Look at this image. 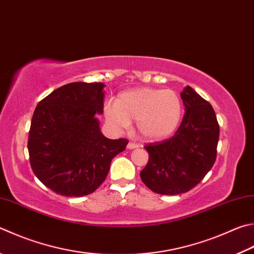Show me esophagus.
Returning <instances> with one entry per match:
<instances>
[{"label": "esophagus", "instance_id": "34e87169", "mask_svg": "<svg viewBox=\"0 0 254 254\" xmlns=\"http://www.w3.org/2000/svg\"><path fill=\"white\" fill-rule=\"evenodd\" d=\"M137 146H139V144H137V143H134V142H128V144H127V149H130V150H132V149H136Z\"/></svg>", "mask_w": 254, "mask_h": 254}]
</instances>
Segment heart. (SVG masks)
Listing matches in <instances>:
<instances>
[{
  "mask_svg": "<svg viewBox=\"0 0 254 254\" xmlns=\"http://www.w3.org/2000/svg\"><path fill=\"white\" fill-rule=\"evenodd\" d=\"M182 114V100L170 89L128 90L104 107V117L111 126L127 127L131 121H135L139 134L151 141L171 135L181 122Z\"/></svg>",
  "mask_w": 254,
  "mask_h": 254,
  "instance_id": "b5f03b06",
  "label": "heart"
}]
</instances>
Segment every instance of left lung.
I'll use <instances>...</instances> for the list:
<instances>
[{"label":"left lung","mask_w":254,"mask_h":254,"mask_svg":"<svg viewBox=\"0 0 254 254\" xmlns=\"http://www.w3.org/2000/svg\"><path fill=\"white\" fill-rule=\"evenodd\" d=\"M181 99L186 113L174 135L144 145L149 161L140 172L142 182L159 194L190 191L213 167L220 127L212 105L191 86Z\"/></svg>","instance_id":"8db88e82"}]
</instances>
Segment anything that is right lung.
Segmentation results:
<instances>
[{
	"label": "right lung",
	"mask_w": 254,
	"mask_h": 254,
	"mask_svg": "<svg viewBox=\"0 0 254 254\" xmlns=\"http://www.w3.org/2000/svg\"><path fill=\"white\" fill-rule=\"evenodd\" d=\"M103 83L73 82L54 90L35 108L29 132L30 164L41 182L64 196L93 193L104 182L127 139L100 132Z\"/></svg>",
	"instance_id": "right-lung-1"
}]
</instances>
